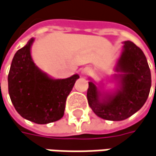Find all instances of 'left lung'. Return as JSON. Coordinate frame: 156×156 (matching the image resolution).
<instances>
[{
  "label": "left lung",
  "instance_id": "1",
  "mask_svg": "<svg viewBox=\"0 0 156 156\" xmlns=\"http://www.w3.org/2000/svg\"><path fill=\"white\" fill-rule=\"evenodd\" d=\"M117 71H120L121 89L103 102L93 82H89L87 98L92 111L107 120L126 119L146 103L151 88V73L142 50L131 41L124 42V50ZM156 73V70H155Z\"/></svg>",
  "mask_w": 156,
  "mask_h": 156
}]
</instances>
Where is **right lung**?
I'll list each match as a JSON object with an SVG mask.
<instances>
[{
	"mask_svg": "<svg viewBox=\"0 0 156 156\" xmlns=\"http://www.w3.org/2000/svg\"><path fill=\"white\" fill-rule=\"evenodd\" d=\"M31 38L16 52L8 76L9 93L16 112L36 124H48L60 119L78 74L53 80L37 68L30 56Z\"/></svg>",
	"mask_w": 156,
	"mask_h": 156,
	"instance_id": "obj_1",
	"label": "right lung"
}]
</instances>
